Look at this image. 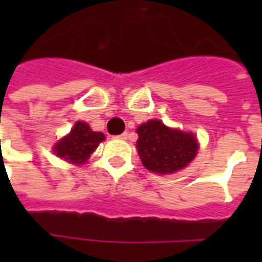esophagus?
I'll return each instance as SVG.
<instances>
[{
    "label": "esophagus",
    "mask_w": 262,
    "mask_h": 262,
    "mask_svg": "<svg viewBox=\"0 0 262 262\" xmlns=\"http://www.w3.org/2000/svg\"><path fill=\"white\" fill-rule=\"evenodd\" d=\"M115 139H118V140H126V139H127V133H126V132H125V133H122V135L117 136Z\"/></svg>",
    "instance_id": "34e87169"
}]
</instances>
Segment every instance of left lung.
Here are the masks:
<instances>
[{
    "mask_svg": "<svg viewBox=\"0 0 262 262\" xmlns=\"http://www.w3.org/2000/svg\"><path fill=\"white\" fill-rule=\"evenodd\" d=\"M137 152L144 167L158 174H172L194 159L199 143L190 132L166 126L159 119H149L137 127Z\"/></svg>",
    "mask_w": 262,
    "mask_h": 262,
    "instance_id": "obj_1",
    "label": "left lung"
}]
</instances>
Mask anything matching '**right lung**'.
<instances>
[{"mask_svg": "<svg viewBox=\"0 0 262 262\" xmlns=\"http://www.w3.org/2000/svg\"><path fill=\"white\" fill-rule=\"evenodd\" d=\"M104 139L103 133L94 132L88 123L77 121L71 133L59 140L53 151L61 159L75 164H84Z\"/></svg>", "mask_w": 262, "mask_h": 262, "instance_id": "right-lung-1", "label": "right lung"}]
</instances>
